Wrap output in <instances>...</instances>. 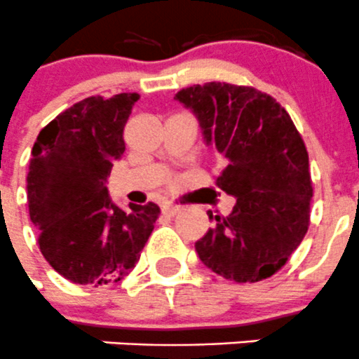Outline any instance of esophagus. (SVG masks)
I'll list each match as a JSON object with an SVG mask.
<instances>
[{"label":"esophagus","instance_id":"obj_1","mask_svg":"<svg viewBox=\"0 0 359 359\" xmlns=\"http://www.w3.org/2000/svg\"><path fill=\"white\" fill-rule=\"evenodd\" d=\"M180 210H182V207H179V205H173V203H166L165 207H163V212L168 215H177Z\"/></svg>","mask_w":359,"mask_h":359}]
</instances>
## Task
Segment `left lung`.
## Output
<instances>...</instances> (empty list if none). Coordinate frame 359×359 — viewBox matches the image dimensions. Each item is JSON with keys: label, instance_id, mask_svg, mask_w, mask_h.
<instances>
[{"label": "left lung", "instance_id": "1", "mask_svg": "<svg viewBox=\"0 0 359 359\" xmlns=\"http://www.w3.org/2000/svg\"><path fill=\"white\" fill-rule=\"evenodd\" d=\"M175 100L200 121L224 165L215 184L236 200L194 243L201 263L235 283L272 277L309 229L312 180L302 135L284 107L254 87L207 82Z\"/></svg>", "mask_w": 359, "mask_h": 359}]
</instances>
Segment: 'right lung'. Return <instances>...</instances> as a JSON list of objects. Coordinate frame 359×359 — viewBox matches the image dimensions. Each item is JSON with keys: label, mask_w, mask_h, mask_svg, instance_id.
<instances>
[{"label": "right lung", "mask_w": 359, "mask_h": 359, "mask_svg": "<svg viewBox=\"0 0 359 359\" xmlns=\"http://www.w3.org/2000/svg\"><path fill=\"white\" fill-rule=\"evenodd\" d=\"M138 100L137 93L82 100L50 121L31 151L27 203L38 245L55 272L75 284L123 280L161 212L152 201L124 212L105 186L126 151L124 126Z\"/></svg>", "instance_id": "1"}]
</instances>
